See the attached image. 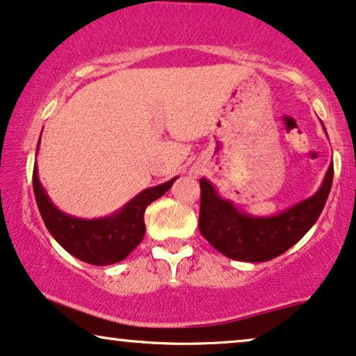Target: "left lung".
<instances>
[{
    "label": "left lung",
    "instance_id": "obj_1",
    "mask_svg": "<svg viewBox=\"0 0 356 356\" xmlns=\"http://www.w3.org/2000/svg\"><path fill=\"white\" fill-rule=\"evenodd\" d=\"M332 181L334 168H328L321 188L307 200L273 217H251L222 199L207 179H200L199 230L227 258L269 261L294 246L312 228L325 207Z\"/></svg>",
    "mask_w": 356,
    "mask_h": 356
}]
</instances>
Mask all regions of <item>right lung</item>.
Instances as JSON below:
<instances>
[{"label": "right lung", "mask_w": 356, "mask_h": 356, "mask_svg": "<svg viewBox=\"0 0 356 356\" xmlns=\"http://www.w3.org/2000/svg\"><path fill=\"white\" fill-rule=\"evenodd\" d=\"M175 179L177 177L139 192L110 217L93 220L72 217L58 210L40 186L38 165H34L33 187L40 217L58 245L80 261L95 266H108L123 261L141 243L146 233V207L163 197L172 187Z\"/></svg>", "instance_id": "right-lung-1"}]
</instances>
